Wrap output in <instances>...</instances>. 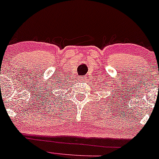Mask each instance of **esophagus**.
I'll list each match as a JSON object with an SVG mask.
<instances>
[{
  "label": "esophagus",
  "instance_id": "esophagus-1",
  "mask_svg": "<svg viewBox=\"0 0 159 159\" xmlns=\"http://www.w3.org/2000/svg\"><path fill=\"white\" fill-rule=\"evenodd\" d=\"M80 81H85L86 80V78L84 77V76H80Z\"/></svg>",
  "mask_w": 159,
  "mask_h": 159
}]
</instances>
